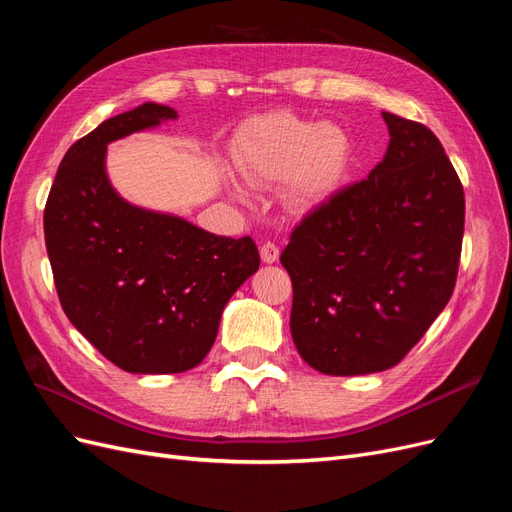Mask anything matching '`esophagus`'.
<instances>
[{"label":"esophagus","mask_w":512,"mask_h":512,"mask_svg":"<svg viewBox=\"0 0 512 512\" xmlns=\"http://www.w3.org/2000/svg\"><path fill=\"white\" fill-rule=\"evenodd\" d=\"M260 258H262V262H267V264L277 262V258H279V248H277V245H275L273 241L262 243V245H260Z\"/></svg>","instance_id":"esophagus-1"}]
</instances>
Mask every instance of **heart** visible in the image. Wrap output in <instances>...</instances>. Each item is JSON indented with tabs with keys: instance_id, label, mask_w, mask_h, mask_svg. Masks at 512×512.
<instances>
[{
	"instance_id": "heart-1",
	"label": "heart",
	"mask_w": 512,
	"mask_h": 512,
	"mask_svg": "<svg viewBox=\"0 0 512 512\" xmlns=\"http://www.w3.org/2000/svg\"><path fill=\"white\" fill-rule=\"evenodd\" d=\"M351 161L349 137L337 125H315L292 112L254 120L237 144V167L254 186L284 182V199L309 211L337 195Z\"/></svg>"
}]
</instances>
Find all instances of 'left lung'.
Returning <instances> with one entry per match:
<instances>
[{
    "mask_svg": "<svg viewBox=\"0 0 512 512\" xmlns=\"http://www.w3.org/2000/svg\"><path fill=\"white\" fill-rule=\"evenodd\" d=\"M383 120V161L296 224L279 258L294 345L324 375L396 366L449 303L460 267L464 188L443 144L421 122Z\"/></svg>",
    "mask_w": 512,
    "mask_h": 512,
    "instance_id": "obj_1",
    "label": "left lung"
}]
</instances>
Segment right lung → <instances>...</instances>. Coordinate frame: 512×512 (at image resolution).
<instances>
[{
	"label": "right lung",
	"instance_id": "1",
	"mask_svg": "<svg viewBox=\"0 0 512 512\" xmlns=\"http://www.w3.org/2000/svg\"><path fill=\"white\" fill-rule=\"evenodd\" d=\"M178 118L144 103L108 118L67 150L44 209V237L65 315L127 373L195 368L220 317L258 271L252 237H218L178 216L135 207L105 173L110 142Z\"/></svg>",
	"mask_w": 512,
	"mask_h": 512
}]
</instances>
